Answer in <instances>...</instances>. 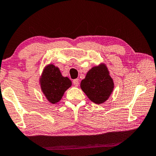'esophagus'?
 I'll use <instances>...</instances> for the list:
<instances>
[{
  "instance_id": "1",
  "label": "esophagus",
  "mask_w": 156,
  "mask_h": 156,
  "mask_svg": "<svg viewBox=\"0 0 156 156\" xmlns=\"http://www.w3.org/2000/svg\"><path fill=\"white\" fill-rule=\"evenodd\" d=\"M73 83L75 86H78V85H79V80L78 79H74V80H73Z\"/></svg>"
}]
</instances>
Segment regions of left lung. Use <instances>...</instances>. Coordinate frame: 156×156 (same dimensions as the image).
Listing matches in <instances>:
<instances>
[{"label":"left lung","mask_w":156,"mask_h":156,"mask_svg":"<svg viewBox=\"0 0 156 156\" xmlns=\"http://www.w3.org/2000/svg\"><path fill=\"white\" fill-rule=\"evenodd\" d=\"M80 87L92 102L102 104L108 99L114 88V83L104 64L93 67L81 81Z\"/></svg>","instance_id":"8db88e82"}]
</instances>
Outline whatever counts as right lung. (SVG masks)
<instances>
[{"label": "right lung", "instance_id": "obj_1", "mask_svg": "<svg viewBox=\"0 0 156 156\" xmlns=\"http://www.w3.org/2000/svg\"><path fill=\"white\" fill-rule=\"evenodd\" d=\"M40 83L43 93L52 104L60 101L65 91L71 85V80L62 76L58 68L53 64L47 66L44 70Z\"/></svg>", "mask_w": 156, "mask_h": 156}]
</instances>
